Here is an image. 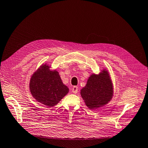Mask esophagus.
<instances>
[{
	"label": "esophagus",
	"mask_w": 148,
	"mask_h": 148,
	"mask_svg": "<svg viewBox=\"0 0 148 148\" xmlns=\"http://www.w3.org/2000/svg\"><path fill=\"white\" fill-rule=\"evenodd\" d=\"M72 92H73L74 94H76L78 92V87L74 86L73 89H72Z\"/></svg>",
	"instance_id": "1"
}]
</instances>
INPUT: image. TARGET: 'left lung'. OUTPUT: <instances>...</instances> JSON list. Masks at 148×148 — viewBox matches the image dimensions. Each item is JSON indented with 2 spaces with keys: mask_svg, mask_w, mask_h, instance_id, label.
I'll return each instance as SVG.
<instances>
[{
  "mask_svg": "<svg viewBox=\"0 0 148 148\" xmlns=\"http://www.w3.org/2000/svg\"><path fill=\"white\" fill-rule=\"evenodd\" d=\"M81 94L90 109L99 108L109 103L113 95V88L108 71L104 70L99 75H90Z\"/></svg>",
  "mask_w": 148,
  "mask_h": 148,
  "instance_id": "1",
  "label": "left lung"
}]
</instances>
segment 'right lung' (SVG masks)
<instances>
[{
    "label": "right lung",
    "mask_w": 148,
    "mask_h": 148,
    "mask_svg": "<svg viewBox=\"0 0 148 148\" xmlns=\"http://www.w3.org/2000/svg\"><path fill=\"white\" fill-rule=\"evenodd\" d=\"M49 67L46 64L41 66L32 75L29 84L32 96L47 108L54 106L69 92L58 72Z\"/></svg>",
    "instance_id": "add662e5"
}]
</instances>
